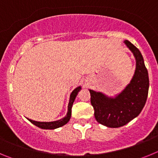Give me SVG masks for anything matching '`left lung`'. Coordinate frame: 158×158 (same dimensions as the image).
I'll return each instance as SVG.
<instances>
[{
	"label": "left lung",
	"mask_w": 158,
	"mask_h": 158,
	"mask_svg": "<svg viewBox=\"0 0 158 158\" xmlns=\"http://www.w3.org/2000/svg\"><path fill=\"white\" fill-rule=\"evenodd\" d=\"M124 43L136 59V69L131 83L115 98L89 90L96 120L108 127H120L138 116L144 107L149 91L148 71L142 54L131 42Z\"/></svg>",
	"instance_id": "left-lung-1"
}]
</instances>
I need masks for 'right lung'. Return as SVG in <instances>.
<instances>
[{
  "instance_id": "add662e5",
  "label": "right lung",
  "mask_w": 158,
  "mask_h": 158,
  "mask_svg": "<svg viewBox=\"0 0 158 158\" xmlns=\"http://www.w3.org/2000/svg\"><path fill=\"white\" fill-rule=\"evenodd\" d=\"M81 87H77L72 92L70 95V98H69V105H68V112H67V115L64 117L62 119H59V120L54 121V122H37V121L31 120V119H29L31 123H33L34 125H35L38 127L41 128V129H56V128L60 127H62L63 125L66 124L67 123L69 122V120L70 119L71 117V112H72V106L73 102H74L75 98H76L78 92L80 91Z\"/></svg>"
}]
</instances>
